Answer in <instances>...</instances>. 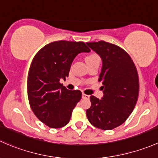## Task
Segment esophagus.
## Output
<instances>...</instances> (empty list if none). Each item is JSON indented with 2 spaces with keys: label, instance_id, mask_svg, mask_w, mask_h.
Instances as JSON below:
<instances>
[{
  "label": "esophagus",
  "instance_id": "obj_1",
  "mask_svg": "<svg viewBox=\"0 0 158 158\" xmlns=\"http://www.w3.org/2000/svg\"><path fill=\"white\" fill-rule=\"evenodd\" d=\"M89 97H90V96L89 95H87V94H82V98L83 99H89Z\"/></svg>",
  "mask_w": 158,
  "mask_h": 158
}]
</instances>
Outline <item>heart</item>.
Returning <instances> with one entry per match:
<instances>
[{
    "label": "heart",
    "mask_w": 158,
    "mask_h": 158,
    "mask_svg": "<svg viewBox=\"0 0 158 158\" xmlns=\"http://www.w3.org/2000/svg\"><path fill=\"white\" fill-rule=\"evenodd\" d=\"M100 56L96 53H92L87 55L85 58V61L87 64H90V63L93 62H100Z\"/></svg>",
    "instance_id": "1"
}]
</instances>
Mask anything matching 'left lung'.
<instances>
[{
  "instance_id": "1",
  "label": "left lung",
  "mask_w": 158,
  "mask_h": 158,
  "mask_svg": "<svg viewBox=\"0 0 158 158\" xmlns=\"http://www.w3.org/2000/svg\"><path fill=\"white\" fill-rule=\"evenodd\" d=\"M100 56L103 62L99 81L103 97L90 96L87 110L89 122L96 128L111 130L128 118L137 103L139 92L138 71L131 57L117 45L104 41L87 43Z\"/></svg>"
}]
</instances>
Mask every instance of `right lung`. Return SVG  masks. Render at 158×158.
I'll use <instances>...</instances> for the list:
<instances>
[{
	"label": "right lung",
	"instance_id": "right-lung-1",
	"mask_svg": "<svg viewBox=\"0 0 158 158\" xmlns=\"http://www.w3.org/2000/svg\"><path fill=\"white\" fill-rule=\"evenodd\" d=\"M90 48L83 42H53L42 48L32 59L27 79L30 105L35 116L47 126H66L81 100L78 90H68L60 80L68 77L73 60Z\"/></svg>",
	"mask_w": 158,
	"mask_h": 158
}]
</instances>
